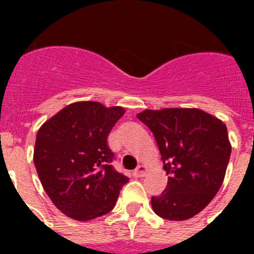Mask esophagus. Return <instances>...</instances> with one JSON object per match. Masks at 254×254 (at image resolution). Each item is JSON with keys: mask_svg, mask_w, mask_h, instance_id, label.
Masks as SVG:
<instances>
[{"mask_svg": "<svg viewBox=\"0 0 254 254\" xmlns=\"http://www.w3.org/2000/svg\"><path fill=\"white\" fill-rule=\"evenodd\" d=\"M146 167L145 165H138L136 169L133 170V177H136V178H141V177H143L145 174H146Z\"/></svg>", "mask_w": 254, "mask_h": 254, "instance_id": "esophagus-1", "label": "esophagus"}]
</instances>
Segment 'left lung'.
Returning <instances> with one entry per match:
<instances>
[{
  "mask_svg": "<svg viewBox=\"0 0 254 254\" xmlns=\"http://www.w3.org/2000/svg\"><path fill=\"white\" fill-rule=\"evenodd\" d=\"M137 118L154 134L168 185L151 197L158 216L187 220L203 210L223 185L232 154L225 123L196 108L146 111Z\"/></svg>",
  "mask_w": 254,
  "mask_h": 254,
  "instance_id": "8db88e82",
  "label": "left lung"
}]
</instances>
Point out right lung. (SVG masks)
<instances>
[{
	"label": "right lung",
	"instance_id": "1",
	"mask_svg": "<svg viewBox=\"0 0 254 254\" xmlns=\"http://www.w3.org/2000/svg\"><path fill=\"white\" fill-rule=\"evenodd\" d=\"M125 114L122 107L76 102L64 107L39 128L34 164L56 207L71 219L89 221L116 206L129 181L112 165L108 134Z\"/></svg>",
	"mask_w": 254,
	"mask_h": 254
}]
</instances>
